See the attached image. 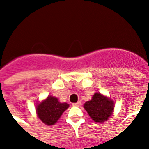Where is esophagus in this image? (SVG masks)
Here are the masks:
<instances>
[{"mask_svg": "<svg viewBox=\"0 0 149 149\" xmlns=\"http://www.w3.org/2000/svg\"><path fill=\"white\" fill-rule=\"evenodd\" d=\"M81 101H78V102H77V103L72 104V106L79 107V106H81Z\"/></svg>", "mask_w": 149, "mask_h": 149, "instance_id": "34e87169", "label": "esophagus"}]
</instances>
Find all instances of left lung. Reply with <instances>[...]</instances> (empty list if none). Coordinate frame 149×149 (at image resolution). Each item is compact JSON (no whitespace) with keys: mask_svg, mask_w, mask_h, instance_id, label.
Listing matches in <instances>:
<instances>
[{"mask_svg":"<svg viewBox=\"0 0 149 149\" xmlns=\"http://www.w3.org/2000/svg\"><path fill=\"white\" fill-rule=\"evenodd\" d=\"M84 107L94 121L103 122L112 115L114 104L111 99L97 93L94 94L92 100L85 102Z\"/></svg>","mask_w":149,"mask_h":149,"instance_id":"obj_1","label":"left lung"}]
</instances>
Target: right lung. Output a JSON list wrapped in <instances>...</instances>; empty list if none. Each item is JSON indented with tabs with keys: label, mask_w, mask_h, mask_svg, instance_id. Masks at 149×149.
Listing matches in <instances>:
<instances>
[{
	"label": "right lung",
	"mask_w": 149,
	"mask_h": 149,
	"mask_svg": "<svg viewBox=\"0 0 149 149\" xmlns=\"http://www.w3.org/2000/svg\"><path fill=\"white\" fill-rule=\"evenodd\" d=\"M69 107L67 103H60L57 98L49 96L37 106L38 117L45 125H52L58 120L62 113Z\"/></svg>",
	"instance_id": "add662e5"
}]
</instances>
